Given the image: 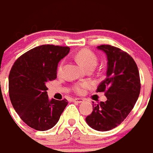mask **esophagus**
<instances>
[{
    "mask_svg": "<svg viewBox=\"0 0 153 153\" xmlns=\"http://www.w3.org/2000/svg\"><path fill=\"white\" fill-rule=\"evenodd\" d=\"M73 101L76 103H82L84 101V99H83V98H75V99L73 100Z\"/></svg>",
    "mask_w": 153,
    "mask_h": 153,
    "instance_id": "34e87169",
    "label": "esophagus"
}]
</instances>
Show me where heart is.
<instances>
[{
    "label": "heart",
    "mask_w": 153,
    "mask_h": 153,
    "mask_svg": "<svg viewBox=\"0 0 153 153\" xmlns=\"http://www.w3.org/2000/svg\"><path fill=\"white\" fill-rule=\"evenodd\" d=\"M76 57L77 59V61L81 63V64L85 68H95L97 64V57L96 55L91 50L89 49H82L79 52H77V53L76 54ZM62 67H63V62H61L58 68H57V71L61 72L62 70ZM88 86V84L84 83V84H80V85L76 86V91L78 93H82L84 89L86 88Z\"/></svg>",
    "instance_id": "obj_1"
}]
</instances>
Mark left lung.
I'll return each mask as SVG.
<instances>
[{
  "label": "left lung",
  "instance_id": "1",
  "mask_svg": "<svg viewBox=\"0 0 153 153\" xmlns=\"http://www.w3.org/2000/svg\"><path fill=\"white\" fill-rule=\"evenodd\" d=\"M97 48L106 54L107 71L96 92H105L107 100L93 105L85 121L92 128L103 132L113 129L126 119L139 96L141 84L137 66L129 54L111 45Z\"/></svg>",
  "mask_w": 153,
  "mask_h": 153
}]
</instances>
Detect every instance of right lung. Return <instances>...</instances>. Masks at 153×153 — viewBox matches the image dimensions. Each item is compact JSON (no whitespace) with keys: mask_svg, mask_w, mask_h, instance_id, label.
<instances>
[{"mask_svg":"<svg viewBox=\"0 0 153 153\" xmlns=\"http://www.w3.org/2000/svg\"><path fill=\"white\" fill-rule=\"evenodd\" d=\"M69 47L41 45L21 55L9 75V96L20 119L33 129L46 131L56 125L68 100H49L47 83L57 78L58 62Z\"/></svg>","mask_w":153,"mask_h":153,"instance_id":"add662e5","label":"right lung"}]
</instances>
